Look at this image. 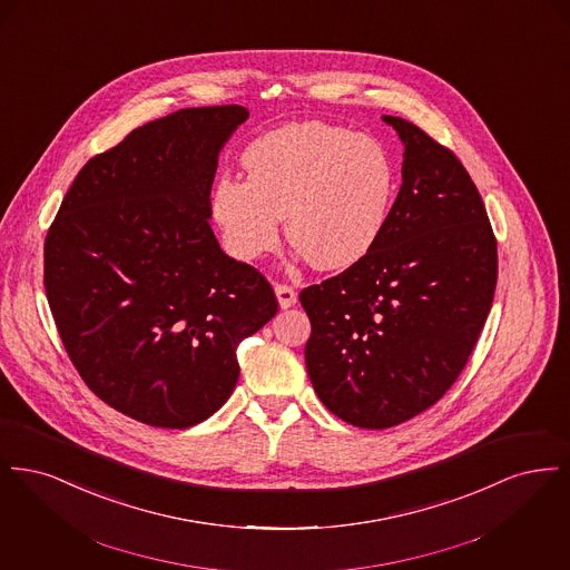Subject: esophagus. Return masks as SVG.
<instances>
[{
    "label": "esophagus",
    "instance_id": "obj_1",
    "mask_svg": "<svg viewBox=\"0 0 570 570\" xmlns=\"http://www.w3.org/2000/svg\"><path fill=\"white\" fill-rule=\"evenodd\" d=\"M275 297H277V303H279L282 309H288L297 303V293L288 284H275Z\"/></svg>",
    "mask_w": 570,
    "mask_h": 570
}]
</instances>
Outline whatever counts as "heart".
Masks as SVG:
<instances>
[{"mask_svg": "<svg viewBox=\"0 0 570 570\" xmlns=\"http://www.w3.org/2000/svg\"><path fill=\"white\" fill-rule=\"evenodd\" d=\"M245 177L219 175L212 214L226 249L256 261L279 242L282 219L301 258L321 269L361 261L389 216L395 170L376 138L303 121L256 138Z\"/></svg>", "mask_w": 570, "mask_h": 570, "instance_id": "1", "label": "heart"}]
</instances>
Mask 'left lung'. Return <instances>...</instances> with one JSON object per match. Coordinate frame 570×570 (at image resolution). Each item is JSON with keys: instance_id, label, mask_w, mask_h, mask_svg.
<instances>
[{"instance_id": "obj_1", "label": "left lung", "mask_w": 570, "mask_h": 570, "mask_svg": "<svg viewBox=\"0 0 570 570\" xmlns=\"http://www.w3.org/2000/svg\"><path fill=\"white\" fill-rule=\"evenodd\" d=\"M402 188L374 247L301 291L307 374L335 416L386 430L451 389L488 321L498 247L485 205L453 151L402 117Z\"/></svg>"}]
</instances>
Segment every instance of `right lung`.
Wrapping results in <instances>:
<instances>
[{"label":"right lung","mask_w":570,"mask_h":570,"mask_svg":"<svg viewBox=\"0 0 570 570\" xmlns=\"http://www.w3.org/2000/svg\"><path fill=\"white\" fill-rule=\"evenodd\" d=\"M245 107L170 112L82 166L45 242L55 325L85 384L110 407L186 430L224 406L239 342L277 298L222 252L209 226L217 156Z\"/></svg>","instance_id":"add662e5"}]
</instances>
